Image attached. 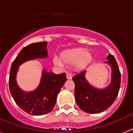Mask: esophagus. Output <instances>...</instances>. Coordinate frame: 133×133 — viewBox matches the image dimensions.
Masks as SVG:
<instances>
[{
    "instance_id": "1",
    "label": "esophagus",
    "mask_w": 133,
    "mask_h": 133,
    "mask_svg": "<svg viewBox=\"0 0 133 133\" xmlns=\"http://www.w3.org/2000/svg\"><path fill=\"white\" fill-rule=\"evenodd\" d=\"M66 77H67V79H72V75L70 74V73H67Z\"/></svg>"
}]
</instances>
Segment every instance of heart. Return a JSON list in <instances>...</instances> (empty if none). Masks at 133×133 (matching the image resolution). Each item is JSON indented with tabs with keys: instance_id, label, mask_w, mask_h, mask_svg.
Instances as JSON below:
<instances>
[{
	"instance_id": "b5f03b06",
	"label": "heart",
	"mask_w": 133,
	"mask_h": 133,
	"mask_svg": "<svg viewBox=\"0 0 133 133\" xmlns=\"http://www.w3.org/2000/svg\"><path fill=\"white\" fill-rule=\"evenodd\" d=\"M61 58L58 56L54 58V63L60 68H63L64 63L72 65L73 64L75 68L81 70L84 68L91 62L92 59L91 54L85 51L82 48L69 49L65 51L61 54Z\"/></svg>"
}]
</instances>
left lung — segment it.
Wrapping results in <instances>:
<instances>
[{
  "instance_id": "left-lung-1",
  "label": "left lung",
  "mask_w": 133,
  "mask_h": 133,
  "mask_svg": "<svg viewBox=\"0 0 133 133\" xmlns=\"http://www.w3.org/2000/svg\"><path fill=\"white\" fill-rule=\"evenodd\" d=\"M108 61L111 67V81L104 89L91 86L85 78L86 71L79 72L72 77L75 82V97L77 106L88 114H99L111 106L118 94L121 87V72L116 59L109 54Z\"/></svg>"
}]
</instances>
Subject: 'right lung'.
<instances>
[{
  "label": "right lung",
  "instance_id": "right-lung-1",
  "mask_svg": "<svg viewBox=\"0 0 133 133\" xmlns=\"http://www.w3.org/2000/svg\"><path fill=\"white\" fill-rule=\"evenodd\" d=\"M46 42L28 45L22 49L12 64L9 77V87L15 102L22 110L33 116H42L51 112L56 102L58 94L66 81V74L56 75L52 72H42L39 86L31 91H24L17 84L19 66L24 62L48 56Z\"/></svg>",
  "mask_w": 133,
  "mask_h": 133
}]
</instances>
